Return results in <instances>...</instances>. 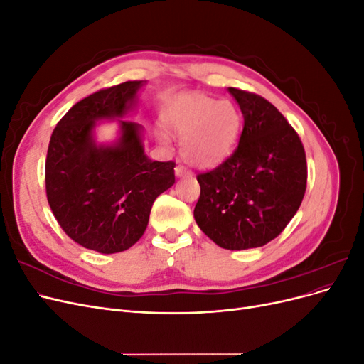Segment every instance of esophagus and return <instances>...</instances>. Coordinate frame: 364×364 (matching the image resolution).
<instances>
[{
	"label": "esophagus",
	"instance_id": "esophagus-1",
	"mask_svg": "<svg viewBox=\"0 0 364 364\" xmlns=\"http://www.w3.org/2000/svg\"><path fill=\"white\" fill-rule=\"evenodd\" d=\"M174 173L178 178H190L191 176V171L186 167H183V165H178V167L174 168Z\"/></svg>",
	"mask_w": 364,
	"mask_h": 364
}]
</instances>
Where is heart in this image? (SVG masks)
Here are the masks:
<instances>
[{"label":"heart","instance_id":"heart-1","mask_svg":"<svg viewBox=\"0 0 364 364\" xmlns=\"http://www.w3.org/2000/svg\"><path fill=\"white\" fill-rule=\"evenodd\" d=\"M164 123L183 138L182 155L197 167H215L232 151L241 129L238 107L203 94H190L176 102Z\"/></svg>","mask_w":364,"mask_h":364}]
</instances>
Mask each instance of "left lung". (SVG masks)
<instances>
[{"label": "left lung", "instance_id": "8db88e82", "mask_svg": "<svg viewBox=\"0 0 364 364\" xmlns=\"http://www.w3.org/2000/svg\"><path fill=\"white\" fill-rule=\"evenodd\" d=\"M245 117L238 147L211 171L197 174L196 223L229 250L261 247L299 209L306 159L299 135L266 98L229 87Z\"/></svg>", "mask_w": 364, "mask_h": 364}]
</instances>
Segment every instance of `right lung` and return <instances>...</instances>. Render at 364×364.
I'll list each match as a JSON object with an SVG mask.
<instances>
[{
  "label": "right lung",
  "mask_w": 364,
  "mask_h": 364,
  "mask_svg": "<svg viewBox=\"0 0 364 364\" xmlns=\"http://www.w3.org/2000/svg\"><path fill=\"white\" fill-rule=\"evenodd\" d=\"M146 82L106 87L75 103L50 139L46 161L47 199L71 240L100 253L127 250L146 232L151 205L174 183L173 161L144 153L142 126L119 119L134 111ZM119 118L120 138L97 145V120Z\"/></svg>",
  "instance_id": "obj_1"
}]
</instances>
